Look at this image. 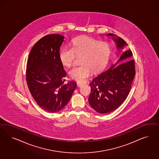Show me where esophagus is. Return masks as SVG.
Masks as SVG:
<instances>
[{"label": "esophagus", "mask_w": 159, "mask_h": 159, "mask_svg": "<svg viewBox=\"0 0 159 159\" xmlns=\"http://www.w3.org/2000/svg\"><path fill=\"white\" fill-rule=\"evenodd\" d=\"M77 86H78V87H81V86H82V85H83V84L81 83V82H77Z\"/></svg>", "instance_id": "34e87169"}]
</instances>
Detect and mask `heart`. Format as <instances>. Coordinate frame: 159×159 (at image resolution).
I'll return each instance as SVG.
<instances>
[{"label": "heart", "instance_id": "obj_1", "mask_svg": "<svg viewBox=\"0 0 159 159\" xmlns=\"http://www.w3.org/2000/svg\"><path fill=\"white\" fill-rule=\"evenodd\" d=\"M111 54L108 43L89 37H80L72 41L71 47H64L59 54V58L65 67L71 66L76 56L81 57V66L72 68L69 72L72 80L84 82L91 76L92 70L101 71L107 66Z\"/></svg>", "mask_w": 159, "mask_h": 159}]
</instances>
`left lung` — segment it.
<instances>
[{"mask_svg": "<svg viewBox=\"0 0 159 159\" xmlns=\"http://www.w3.org/2000/svg\"><path fill=\"white\" fill-rule=\"evenodd\" d=\"M118 50L122 49L127 44L122 38L112 33ZM130 50L123 52L119 60L107 71L94 78L89 84L91 91L88 99L90 105L100 113L111 112L125 101L130 92L136 74L134 61Z\"/></svg>", "mask_w": 159, "mask_h": 159, "instance_id": "8db88e82", "label": "left lung"}]
</instances>
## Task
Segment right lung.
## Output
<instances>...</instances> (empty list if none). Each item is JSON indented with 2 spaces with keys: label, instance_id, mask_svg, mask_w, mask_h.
I'll return each mask as SVG.
<instances>
[{
  "label": "right lung",
  "instance_id": "right-lung-1",
  "mask_svg": "<svg viewBox=\"0 0 159 159\" xmlns=\"http://www.w3.org/2000/svg\"><path fill=\"white\" fill-rule=\"evenodd\" d=\"M65 37L47 35L31 48L27 63L26 81L37 105L49 113L66 107L77 87L76 82L65 84L67 73L60 60V49Z\"/></svg>",
  "mask_w": 159,
  "mask_h": 159
}]
</instances>
